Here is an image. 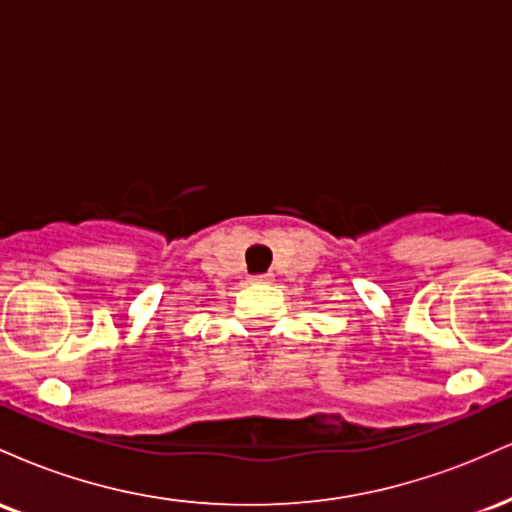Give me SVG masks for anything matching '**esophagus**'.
<instances>
[{"label": "esophagus", "instance_id": "esophagus-1", "mask_svg": "<svg viewBox=\"0 0 512 512\" xmlns=\"http://www.w3.org/2000/svg\"><path fill=\"white\" fill-rule=\"evenodd\" d=\"M250 281H255V284H269V274H257V276H250Z\"/></svg>", "mask_w": 512, "mask_h": 512}]
</instances>
